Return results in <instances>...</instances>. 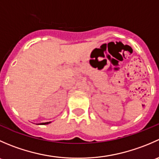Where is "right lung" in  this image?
<instances>
[{"mask_svg": "<svg viewBox=\"0 0 159 159\" xmlns=\"http://www.w3.org/2000/svg\"><path fill=\"white\" fill-rule=\"evenodd\" d=\"M49 123H51V121H49V122H44V123H41V124H39V125H48V124H49Z\"/></svg>", "mask_w": 159, "mask_h": 159, "instance_id": "obj_1", "label": "right lung"}]
</instances>
